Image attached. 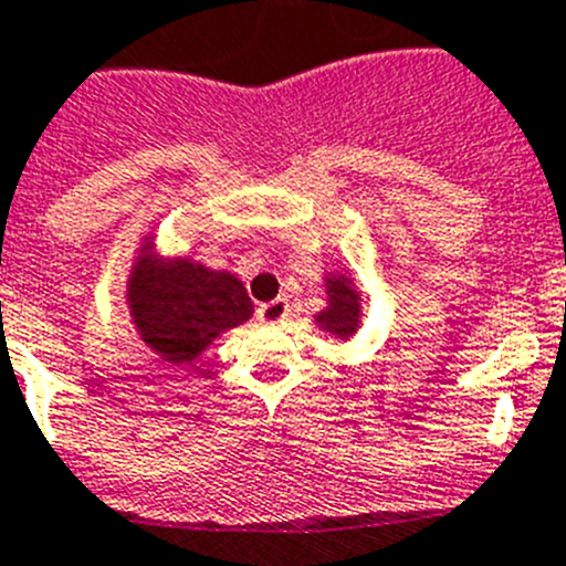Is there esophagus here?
Instances as JSON below:
<instances>
[{"mask_svg":"<svg viewBox=\"0 0 566 566\" xmlns=\"http://www.w3.org/2000/svg\"><path fill=\"white\" fill-rule=\"evenodd\" d=\"M287 313H290L287 298H276V302L259 304V321H264V324H279L282 318H287Z\"/></svg>","mask_w":566,"mask_h":566,"instance_id":"esophagus-1","label":"esophagus"}]
</instances>
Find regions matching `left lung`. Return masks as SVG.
<instances>
[{
	"instance_id": "8db88e82",
	"label": "left lung",
	"mask_w": 566,
	"mask_h": 566,
	"mask_svg": "<svg viewBox=\"0 0 566 566\" xmlns=\"http://www.w3.org/2000/svg\"><path fill=\"white\" fill-rule=\"evenodd\" d=\"M327 295L329 307L318 313V327H324L327 333L338 335V338H349V335L358 329L360 321V298L355 293L353 282L344 276L327 279Z\"/></svg>"
}]
</instances>
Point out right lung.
<instances>
[{
  "label": "right lung",
  "instance_id": "right-lung-1",
  "mask_svg": "<svg viewBox=\"0 0 566 566\" xmlns=\"http://www.w3.org/2000/svg\"><path fill=\"white\" fill-rule=\"evenodd\" d=\"M126 295L140 338L169 364L195 360L217 335L245 324L253 313L237 276L191 259H160L151 245L132 268Z\"/></svg>",
  "mask_w": 566,
  "mask_h": 566
}]
</instances>
